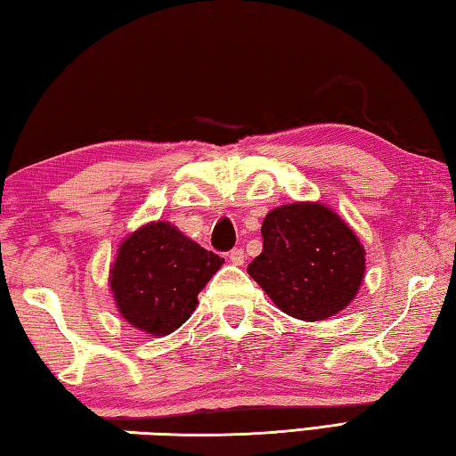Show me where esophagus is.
I'll return each mask as SVG.
<instances>
[{
  "mask_svg": "<svg viewBox=\"0 0 456 456\" xmlns=\"http://www.w3.org/2000/svg\"><path fill=\"white\" fill-rule=\"evenodd\" d=\"M229 261L233 265H241L245 261V251L241 249V247H235V249L229 251Z\"/></svg>",
  "mask_w": 456,
  "mask_h": 456,
  "instance_id": "1",
  "label": "esophagus"
}]
</instances>
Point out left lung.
Wrapping results in <instances>:
<instances>
[{
    "instance_id": "8db88e82",
    "label": "left lung",
    "mask_w": 456,
    "mask_h": 456,
    "mask_svg": "<svg viewBox=\"0 0 456 456\" xmlns=\"http://www.w3.org/2000/svg\"><path fill=\"white\" fill-rule=\"evenodd\" d=\"M264 251L247 267L291 318L320 322L348 305L364 277V247L334 211L293 203L267 213Z\"/></svg>"
}]
</instances>
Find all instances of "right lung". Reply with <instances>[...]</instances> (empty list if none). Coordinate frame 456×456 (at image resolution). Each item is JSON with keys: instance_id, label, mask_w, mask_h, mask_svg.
<instances>
[{"instance_id": "add662e5", "label": "right lung", "mask_w": 456, "mask_h": 456, "mask_svg": "<svg viewBox=\"0 0 456 456\" xmlns=\"http://www.w3.org/2000/svg\"><path fill=\"white\" fill-rule=\"evenodd\" d=\"M223 264L171 223L157 221L122 241L110 288L130 326L167 336L189 320L199 291Z\"/></svg>"}]
</instances>
